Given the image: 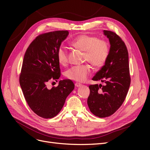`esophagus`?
Returning a JSON list of instances; mask_svg holds the SVG:
<instances>
[{"instance_id":"esophagus-1","label":"esophagus","mask_w":150,"mask_h":150,"mask_svg":"<svg viewBox=\"0 0 150 150\" xmlns=\"http://www.w3.org/2000/svg\"><path fill=\"white\" fill-rule=\"evenodd\" d=\"M75 86H76V87H81V86H82V84H80V83H76L75 84Z\"/></svg>"}]
</instances>
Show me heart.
Returning a JSON list of instances; mask_svg holds the SVG:
<instances>
[{"instance_id": "heart-1", "label": "heart", "mask_w": 150, "mask_h": 150, "mask_svg": "<svg viewBox=\"0 0 150 150\" xmlns=\"http://www.w3.org/2000/svg\"><path fill=\"white\" fill-rule=\"evenodd\" d=\"M74 48L84 52V60L95 67H101L106 62L110 53V47L104 40L86 34L78 36L71 43ZM58 61L62 65L67 62V51L64 47H60L57 52ZM90 73V67L88 64L74 66L66 71L67 78L78 82H84Z\"/></svg>"}]
</instances>
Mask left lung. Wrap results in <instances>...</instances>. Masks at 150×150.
Returning a JSON list of instances; mask_svg holds the SVG:
<instances>
[{"mask_svg": "<svg viewBox=\"0 0 150 150\" xmlns=\"http://www.w3.org/2000/svg\"><path fill=\"white\" fill-rule=\"evenodd\" d=\"M103 33L110 41V53L105 64L93 80L100 81L104 85H90L88 98L91 112L99 117L110 116L118 110L125 101L131 83L128 52L125 42L112 31L104 30Z\"/></svg>", "mask_w": 150, "mask_h": 150, "instance_id": "left-lung-1", "label": "left lung"}]
</instances>
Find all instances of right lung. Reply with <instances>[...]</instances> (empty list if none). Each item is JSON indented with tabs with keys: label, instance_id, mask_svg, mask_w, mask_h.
<instances>
[{
	"label": "right lung",
	"instance_id": "add662e5",
	"mask_svg": "<svg viewBox=\"0 0 150 150\" xmlns=\"http://www.w3.org/2000/svg\"><path fill=\"white\" fill-rule=\"evenodd\" d=\"M69 35L67 30L40 34L29 45L22 63L19 83L25 101L36 115L52 118L61 111L74 88L70 79L61 80L57 87L47 88L50 81L61 76L57 52Z\"/></svg>",
	"mask_w": 150,
	"mask_h": 150
}]
</instances>
